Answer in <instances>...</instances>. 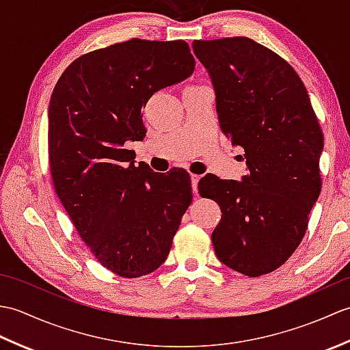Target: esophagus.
Returning <instances> with one entry per match:
<instances>
[{"label": "esophagus", "instance_id": "esophagus-1", "mask_svg": "<svg viewBox=\"0 0 350 350\" xmlns=\"http://www.w3.org/2000/svg\"><path fill=\"white\" fill-rule=\"evenodd\" d=\"M198 180H200V176L198 174H191V183H192V191H194V194H197Z\"/></svg>", "mask_w": 350, "mask_h": 350}]
</instances>
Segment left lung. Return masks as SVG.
<instances>
[{
  "label": "left lung",
  "instance_id": "obj_1",
  "mask_svg": "<svg viewBox=\"0 0 350 350\" xmlns=\"http://www.w3.org/2000/svg\"><path fill=\"white\" fill-rule=\"evenodd\" d=\"M192 48L212 79L221 131L247 159L242 182L206 174L198 183L222 212L215 254L260 277L286 263L307 232L322 188L323 133L306 85L273 51L248 37L194 40Z\"/></svg>",
  "mask_w": 350,
  "mask_h": 350
}]
</instances>
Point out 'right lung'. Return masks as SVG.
<instances>
[{
    "label": "right lung",
    "instance_id": "right-lung-1",
    "mask_svg": "<svg viewBox=\"0 0 350 350\" xmlns=\"http://www.w3.org/2000/svg\"><path fill=\"white\" fill-rule=\"evenodd\" d=\"M194 68L185 40L131 39L77 58L52 92L55 192L92 254L120 277H143L165 262L192 202L187 171L154 173L124 147L144 139L141 111L152 94Z\"/></svg>",
    "mask_w": 350,
    "mask_h": 350
}]
</instances>
